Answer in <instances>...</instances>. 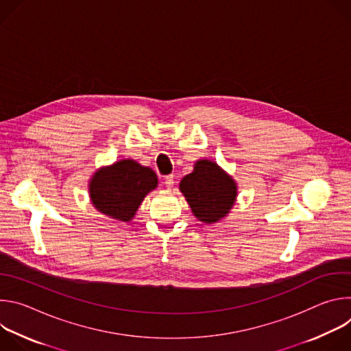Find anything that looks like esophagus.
Listing matches in <instances>:
<instances>
[{
	"mask_svg": "<svg viewBox=\"0 0 351 351\" xmlns=\"http://www.w3.org/2000/svg\"><path fill=\"white\" fill-rule=\"evenodd\" d=\"M173 183H175V178H173V175H169V176H167V178L164 179V184H165L168 189H171V187L173 186Z\"/></svg>",
	"mask_w": 351,
	"mask_h": 351,
	"instance_id": "1",
	"label": "esophagus"
}]
</instances>
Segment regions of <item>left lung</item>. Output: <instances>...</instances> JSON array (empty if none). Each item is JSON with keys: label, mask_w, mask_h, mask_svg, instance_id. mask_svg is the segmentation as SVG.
<instances>
[{"label": "left lung", "mask_w": 351, "mask_h": 351, "mask_svg": "<svg viewBox=\"0 0 351 351\" xmlns=\"http://www.w3.org/2000/svg\"><path fill=\"white\" fill-rule=\"evenodd\" d=\"M194 217L206 223H215L232 210L236 195V182L217 162L199 160L191 173L179 184Z\"/></svg>", "instance_id": "1"}]
</instances>
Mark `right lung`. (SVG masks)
Listing matches in <instances>:
<instances>
[{
  "label": "right lung",
  "mask_w": 351,
  "mask_h": 351,
  "mask_svg": "<svg viewBox=\"0 0 351 351\" xmlns=\"http://www.w3.org/2000/svg\"><path fill=\"white\" fill-rule=\"evenodd\" d=\"M158 186L152 168L133 160H122L98 169L88 183L91 204L101 214L129 222L144 197Z\"/></svg>",
  "instance_id": "add662e5"
}]
</instances>
